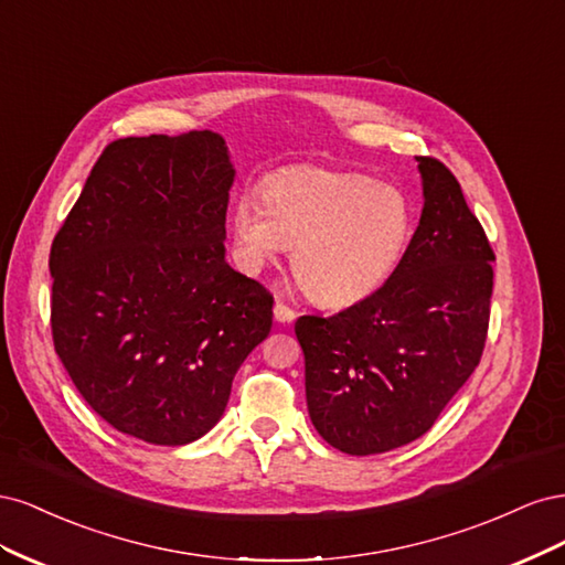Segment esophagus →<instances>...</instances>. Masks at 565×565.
Returning a JSON list of instances; mask_svg holds the SVG:
<instances>
[{"label": "esophagus", "mask_w": 565, "mask_h": 565, "mask_svg": "<svg viewBox=\"0 0 565 565\" xmlns=\"http://www.w3.org/2000/svg\"><path fill=\"white\" fill-rule=\"evenodd\" d=\"M273 316H276L278 322H292L297 318L295 309H289V306L285 301H276V306H273Z\"/></svg>", "instance_id": "34e87169"}]
</instances>
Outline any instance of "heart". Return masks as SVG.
Segmentation results:
<instances>
[{
  "instance_id": "b5f03b06",
  "label": "heart",
  "mask_w": 565,
  "mask_h": 565,
  "mask_svg": "<svg viewBox=\"0 0 565 565\" xmlns=\"http://www.w3.org/2000/svg\"><path fill=\"white\" fill-rule=\"evenodd\" d=\"M247 268L292 249L303 292L322 306H351L374 295L403 264L415 210L396 183L322 167H292L241 198L231 214Z\"/></svg>"
}]
</instances>
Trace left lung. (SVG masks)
I'll use <instances>...</instances> for the list:
<instances>
[{
	"label": "left lung",
	"instance_id": "1",
	"mask_svg": "<svg viewBox=\"0 0 565 565\" xmlns=\"http://www.w3.org/2000/svg\"><path fill=\"white\" fill-rule=\"evenodd\" d=\"M417 162L424 207L398 270L347 311L295 322L311 422L347 455L424 436L486 347L494 254L450 169Z\"/></svg>",
	"mask_w": 565,
	"mask_h": 565
}]
</instances>
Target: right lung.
<instances>
[{
    "instance_id": "right-lung-1",
    "label": "right lung",
    "mask_w": 565,
    "mask_h": 565,
    "mask_svg": "<svg viewBox=\"0 0 565 565\" xmlns=\"http://www.w3.org/2000/svg\"><path fill=\"white\" fill-rule=\"evenodd\" d=\"M233 179L214 131L113 141L51 245L63 367L94 413L152 446L207 434L270 332V292L226 264Z\"/></svg>"
}]
</instances>
